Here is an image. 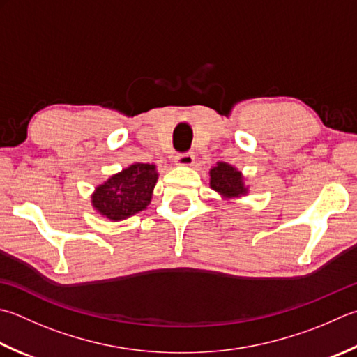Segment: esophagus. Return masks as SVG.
Returning <instances> with one entry per match:
<instances>
[{
	"mask_svg": "<svg viewBox=\"0 0 357 357\" xmlns=\"http://www.w3.org/2000/svg\"><path fill=\"white\" fill-rule=\"evenodd\" d=\"M195 156L192 153H183V155H178L174 158V164L179 165V167H190L193 164Z\"/></svg>",
	"mask_w": 357,
	"mask_h": 357,
	"instance_id": "34e87169",
	"label": "esophagus"
}]
</instances>
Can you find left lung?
<instances>
[{
	"mask_svg": "<svg viewBox=\"0 0 357 357\" xmlns=\"http://www.w3.org/2000/svg\"><path fill=\"white\" fill-rule=\"evenodd\" d=\"M208 184L212 190L221 197L222 202H232L249 195V185H246V178L236 167L227 162H216L208 170Z\"/></svg>",
	"mask_w": 357,
	"mask_h": 357,
	"instance_id": "obj_1",
	"label": "left lung"
}]
</instances>
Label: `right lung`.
I'll return each instance as SVG.
<instances>
[{
  "label": "right lung",
  "instance_id": "add662e5",
  "mask_svg": "<svg viewBox=\"0 0 357 357\" xmlns=\"http://www.w3.org/2000/svg\"><path fill=\"white\" fill-rule=\"evenodd\" d=\"M158 178L155 164H130L96 185L91 206L108 221L127 220L150 204Z\"/></svg>",
  "mask_w": 357,
  "mask_h": 357
}]
</instances>
